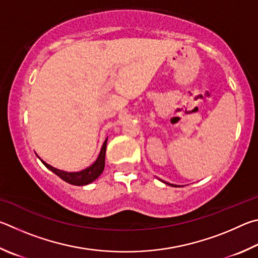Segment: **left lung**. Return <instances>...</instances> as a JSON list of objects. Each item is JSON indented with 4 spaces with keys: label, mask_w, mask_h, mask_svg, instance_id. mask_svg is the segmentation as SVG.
<instances>
[{
    "label": "left lung",
    "mask_w": 258,
    "mask_h": 258,
    "mask_svg": "<svg viewBox=\"0 0 258 258\" xmlns=\"http://www.w3.org/2000/svg\"><path fill=\"white\" fill-rule=\"evenodd\" d=\"M162 182H164L165 184H169V186H172V187H179V186H177V184H172V183H169V182H165V181H163V180H162Z\"/></svg>",
    "instance_id": "8db88e82"
}]
</instances>
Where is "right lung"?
Returning <instances> with one entry per match:
<instances>
[{"instance_id":"obj_1","label":"right lung","mask_w":258,"mask_h":258,"mask_svg":"<svg viewBox=\"0 0 258 258\" xmlns=\"http://www.w3.org/2000/svg\"><path fill=\"white\" fill-rule=\"evenodd\" d=\"M106 144H107V138L105 139V142L103 143V146L101 148V152H99L96 161H95L92 165H89L88 168H86L81 171H77V172H68V171L58 170L56 168H53L52 165L47 164L46 162H44L39 156L38 159L42 161V163L46 166L48 170H51L53 173H55L57 177H60L62 180H64L66 182L74 184V186H85V184L93 182L94 180H96L99 175L102 174L104 166H105Z\"/></svg>"}]
</instances>
